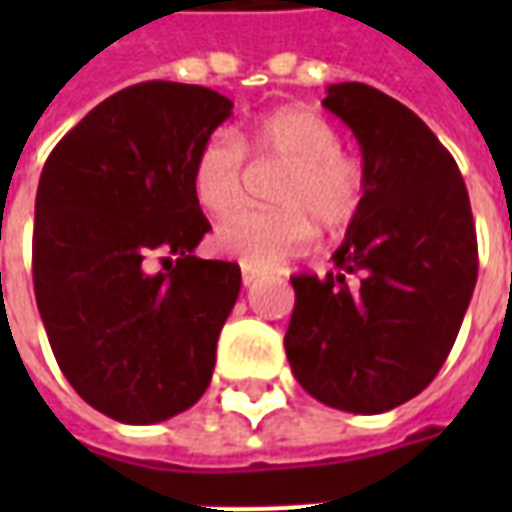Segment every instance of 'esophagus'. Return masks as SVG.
Returning <instances> with one entry per match:
<instances>
[{
    "label": "esophagus",
    "mask_w": 512,
    "mask_h": 512,
    "mask_svg": "<svg viewBox=\"0 0 512 512\" xmlns=\"http://www.w3.org/2000/svg\"><path fill=\"white\" fill-rule=\"evenodd\" d=\"M241 279H244V285H255L257 271H252V268H244V271H241Z\"/></svg>",
    "instance_id": "1"
}]
</instances>
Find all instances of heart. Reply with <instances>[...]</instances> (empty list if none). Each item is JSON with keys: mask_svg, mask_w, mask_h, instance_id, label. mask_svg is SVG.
<instances>
[{"mask_svg": "<svg viewBox=\"0 0 512 512\" xmlns=\"http://www.w3.org/2000/svg\"><path fill=\"white\" fill-rule=\"evenodd\" d=\"M244 153L257 161H279L271 211L227 216L213 246L235 263L266 271L304 252L318 233L334 235L354 222L367 197L362 158L343 150L340 131L310 106H285L227 134L216 131L194 153L191 194L202 211L224 216L244 197Z\"/></svg>", "mask_w": 512, "mask_h": 512, "instance_id": "b5f03b06", "label": "heart"}]
</instances>
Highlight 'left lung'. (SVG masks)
<instances>
[{"instance_id":"1","label":"left lung","mask_w":512,"mask_h":512,"mask_svg":"<svg viewBox=\"0 0 512 512\" xmlns=\"http://www.w3.org/2000/svg\"><path fill=\"white\" fill-rule=\"evenodd\" d=\"M323 106L362 147L367 197L334 271L296 274L290 370L315 400L381 414L436 378L477 282L472 205L450 150L408 106L362 82Z\"/></svg>"}]
</instances>
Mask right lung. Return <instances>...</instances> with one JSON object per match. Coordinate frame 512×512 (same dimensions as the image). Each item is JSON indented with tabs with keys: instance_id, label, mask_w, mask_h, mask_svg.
<instances>
[{
	"instance_id": "1",
	"label": "right lung",
	"mask_w": 512,
	"mask_h": 512,
	"mask_svg": "<svg viewBox=\"0 0 512 512\" xmlns=\"http://www.w3.org/2000/svg\"><path fill=\"white\" fill-rule=\"evenodd\" d=\"M230 115L233 101L200 84H134L62 136L40 172V318L62 376L117 422L175 417L211 384L241 268L194 257L211 224L191 161Z\"/></svg>"
}]
</instances>
